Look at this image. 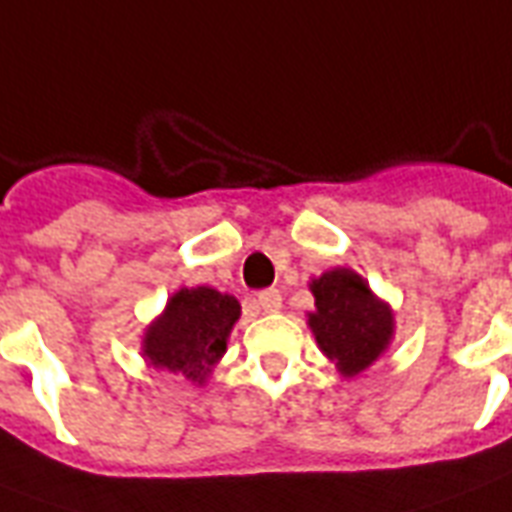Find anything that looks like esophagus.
I'll return each mask as SVG.
<instances>
[{"instance_id": "34e87169", "label": "esophagus", "mask_w": 512, "mask_h": 512, "mask_svg": "<svg viewBox=\"0 0 512 512\" xmlns=\"http://www.w3.org/2000/svg\"><path fill=\"white\" fill-rule=\"evenodd\" d=\"M259 306L264 309L267 314H275L282 309V296L280 290L269 288V290H261L259 293Z\"/></svg>"}]
</instances>
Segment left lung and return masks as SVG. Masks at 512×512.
I'll return each instance as SVG.
<instances>
[{
    "instance_id": "1",
    "label": "left lung",
    "mask_w": 512,
    "mask_h": 512,
    "mask_svg": "<svg viewBox=\"0 0 512 512\" xmlns=\"http://www.w3.org/2000/svg\"><path fill=\"white\" fill-rule=\"evenodd\" d=\"M314 312L306 325L341 378H357L388 351L396 333L394 309L375 296L359 272L333 267L309 280Z\"/></svg>"
}]
</instances>
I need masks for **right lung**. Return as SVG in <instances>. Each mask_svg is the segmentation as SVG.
Returning a JSON list of instances; mask_svg holds the SVG:
<instances>
[{
  "instance_id": "right-lung-1",
  "label": "right lung",
  "mask_w": 512,
  "mask_h": 512,
  "mask_svg": "<svg viewBox=\"0 0 512 512\" xmlns=\"http://www.w3.org/2000/svg\"><path fill=\"white\" fill-rule=\"evenodd\" d=\"M240 320V301L216 288L174 290L142 333V357L153 370L171 372L206 386L211 372L222 362L235 322Z\"/></svg>"
}]
</instances>
